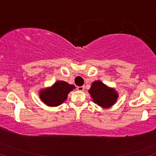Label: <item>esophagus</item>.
<instances>
[{
	"instance_id": "1",
	"label": "esophagus",
	"mask_w": 156,
	"mask_h": 156,
	"mask_svg": "<svg viewBox=\"0 0 156 156\" xmlns=\"http://www.w3.org/2000/svg\"><path fill=\"white\" fill-rule=\"evenodd\" d=\"M77 90L79 91H83L84 90V86H81V87H77Z\"/></svg>"
}]
</instances>
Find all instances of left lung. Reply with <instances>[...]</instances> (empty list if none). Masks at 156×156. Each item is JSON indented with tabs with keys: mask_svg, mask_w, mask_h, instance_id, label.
Wrapping results in <instances>:
<instances>
[{
	"mask_svg": "<svg viewBox=\"0 0 156 156\" xmlns=\"http://www.w3.org/2000/svg\"><path fill=\"white\" fill-rule=\"evenodd\" d=\"M88 92L92 101L103 108H108L114 105L119 97L114 88L108 87L100 80L93 82Z\"/></svg>",
	"mask_w": 156,
	"mask_h": 156,
	"instance_id": "left-lung-1",
	"label": "left lung"
}]
</instances>
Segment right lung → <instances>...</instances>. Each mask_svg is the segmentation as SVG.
I'll return each mask as SVG.
<instances>
[{
	"label": "right lung",
	"mask_w": 156,
	"mask_h": 156,
	"mask_svg": "<svg viewBox=\"0 0 156 156\" xmlns=\"http://www.w3.org/2000/svg\"><path fill=\"white\" fill-rule=\"evenodd\" d=\"M73 89H75L74 85L59 80L51 87L40 90V98L45 105L50 107H56L66 101L68 94Z\"/></svg>",
	"instance_id": "add662e5"
}]
</instances>
